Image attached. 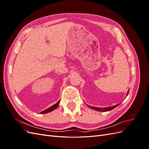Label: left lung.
<instances>
[{
    "label": "left lung",
    "instance_id": "1",
    "mask_svg": "<svg viewBox=\"0 0 149 149\" xmlns=\"http://www.w3.org/2000/svg\"><path fill=\"white\" fill-rule=\"evenodd\" d=\"M129 90H128V91L127 93V94H126V96H127L128 94H129ZM90 109H94L95 111H100V112H106V111H111L112 109H114L115 107H116L117 106H118L119 105V104H116V105H114L113 106H111V107H94V106H88V104H86Z\"/></svg>",
    "mask_w": 149,
    "mask_h": 149
}]
</instances>
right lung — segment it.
<instances>
[{
    "label": "right lung",
    "mask_w": 149,
    "mask_h": 149,
    "mask_svg": "<svg viewBox=\"0 0 149 149\" xmlns=\"http://www.w3.org/2000/svg\"><path fill=\"white\" fill-rule=\"evenodd\" d=\"M59 103H60V101H58L56 104H55L52 106L51 107H49V108H48V109L42 111L41 112H40V113H41V114H46V113H48V112H50L53 111V110H55L56 108L58 107V105H59Z\"/></svg>",
    "instance_id": "right-lung-1"
}]
</instances>
